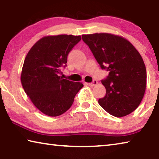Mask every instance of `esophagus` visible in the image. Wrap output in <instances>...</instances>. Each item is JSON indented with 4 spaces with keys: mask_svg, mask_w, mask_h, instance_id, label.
Masks as SVG:
<instances>
[{
    "mask_svg": "<svg viewBox=\"0 0 159 159\" xmlns=\"http://www.w3.org/2000/svg\"><path fill=\"white\" fill-rule=\"evenodd\" d=\"M98 84V81H97L96 80H94L92 83H88V85L89 86H91V87H93V86L96 85Z\"/></svg>",
    "mask_w": 159,
    "mask_h": 159,
    "instance_id": "esophagus-1",
    "label": "esophagus"
}]
</instances>
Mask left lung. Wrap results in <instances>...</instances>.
<instances>
[{"label": "left lung", "instance_id": "1", "mask_svg": "<svg viewBox=\"0 0 159 159\" xmlns=\"http://www.w3.org/2000/svg\"><path fill=\"white\" fill-rule=\"evenodd\" d=\"M102 69L109 71L102 83L106 95L98 103L107 112L123 117L134 111L143 98L147 71L140 54L122 36L100 33L82 35Z\"/></svg>", "mask_w": 159, "mask_h": 159}]
</instances>
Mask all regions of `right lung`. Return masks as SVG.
I'll list each match as a JSON object with an SVG mask.
<instances>
[{"mask_svg": "<svg viewBox=\"0 0 159 159\" xmlns=\"http://www.w3.org/2000/svg\"><path fill=\"white\" fill-rule=\"evenodd\" d=\"M80 36L61 34L43 37L29 51L24 61L21 82L36 108L49 116L66 112L83 87L81 82L64 79L60 74L67 56Z\"/></svg>", "mask_w": 159, "mask_h": 159, "instance_id": "obj_1", "label": "right lung"}]
</instances>
